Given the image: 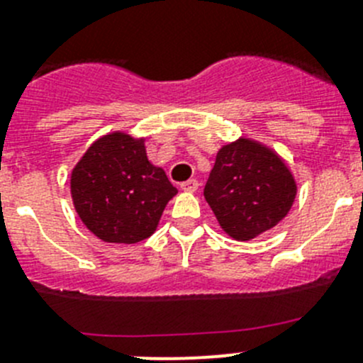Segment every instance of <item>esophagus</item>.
I'll use <instances>...</instances> for the list:
<instances>
[{
  "label": "esophagus",
  "instance_id": "esophagus-1",
  "mask_svg": "<svg viewBox=\"0 0 363 363\" xmlns=\"http://www.w3.org/2000/svg\"><path fill=\"white\" fill-rule=\"evenodd\" d=\"M198 187H199L198 179H189V182L182 184V191H185V192H196L198 191Z\"/></svg>",
  "mask_w": 363,
  "mask_h": 363
}]
</instances>
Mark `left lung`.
<instances>
[{
	"instance_id": "1",
	"label": "left lung",
	"mask_w": 363,
	"mask_h": 363,
	"mask_svg": "<svg viewBox=\"0 0 363 363\" xmlns=\"http://www.w3.org/2000/svg\"><path fill=\"white\" fill-rule=\"evenodd\" d=\"M298 184L276 151L253 139H237L217 151L205 199L233 240H251L287 217Z\"/></svg>"
}]
</instances>
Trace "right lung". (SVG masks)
I'll return each instance as SVG.
<instances>
[{"mask_svg": "<svg viewBox=\"0 0 363 363\" xmlns=\"http://www.w3.org/2000/svg\"><path fill=\"white\" fill-rule=\"evenodd\" d=\"M144 137H99L72 167L71 198L91 233L108 244H137L157 231L178 194L162 167L147 160Z\"/></svg>", "mask_w": 363, "mask_h": 363, "instance_id": "add662e5", "label": "right lung"}]
</instances>
